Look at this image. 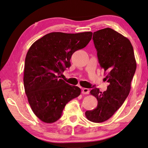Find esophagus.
Here are the masks:
<instances>
[{
	"instance_id": "1",
	"label": "esophagus",
	"mask_w": 148,
	"mask_h": 148,
	"mask_svg": "<svg viewBox=\"0 0 148 148\" xmlns=\"http://www.w3.org/2000/svg\"><path fill=\"white\" fill-rule=\"evenodd\" d=\"M82 92L84 95H88L89 93V89L87 88H83Z\"/></svg>"
}]
</instances>
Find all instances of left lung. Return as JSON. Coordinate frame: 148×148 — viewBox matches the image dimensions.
I'll return each mask as SVG.
<instances>
[{
    "mask_svg": "<svg viewBox=\"0 0 148 148\" xmlns=\"http://www.w3.org/2000/svg\"><path fill=\"white\" fill-rule=\"evenodd\" d=\"M92 40L99 64L107 73L104 79L109 85L103 92L98 88L90 91L97 99L98 105L85 114L90 121L102 123L110 118L127 98L137 63L131 42L114 30H99L93 33Z\"/></svg>",
    "mask_w": 148,
    "mask_h": 148,
    "instance_id": "8db88e82",
    "label": "left lung"
}]
</instances>
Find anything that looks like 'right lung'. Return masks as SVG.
<instances>
[{"instance_id": "right-lung-1", "label": "right lung", "mask_w": 148, "mask_h": 148, "mask_svg": "<svg viewBox=\"0 0 148 148\" xmlns=\"http://www.w3.org/2000/svg\"><path fill=\"white\" fill-rule=\"evenodd\" d=\"M92 35L91 32H51L30 47L24 66V88L32 110L42 121L56 122L66 105L80 95L79 87L60 78L70 66L72 54L86 47Z\"/></svg>"}]
</instances>
